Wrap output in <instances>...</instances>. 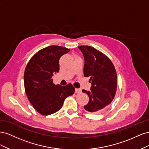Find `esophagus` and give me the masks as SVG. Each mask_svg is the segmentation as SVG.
Instances as JSON below:
<instances>
[{"label":"esophagus","mask_w":149,"mask_h":149,"mask_svg":"<svg viewBox=\"0 0 149 149\" xmlns=\"http://www.w3.org/2000/svg\"><path fill=\"white\" fill-rule=\"evenodd\" d=\"M81 92V90L78 88H76L75 89V93H80Z\"/></svg>","instance_id":"34e87169"}]
</instances>
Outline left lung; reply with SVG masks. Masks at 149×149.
I'll use <instances>...</instances> for the list:
<instances>
[{
  "label": "left lung",
  "mask_w": 149,
  "mask_h": 149,
  "mask_svg": "<svg viewBox=\"0 0 149 149\" xmlns=\"http://www.w3.org/2000/svg\"><path fill=\"white\" fill-rule=\"evenodd\" d=\"M78 48L84 58V76L90 77V91L82 90L89 98L85 110L93 114L100 113L113 100L117 89V74L112 61L104 54L90 46Z\"/></svg>",
  "instance_id": "8db88e82"
}]
</instances>
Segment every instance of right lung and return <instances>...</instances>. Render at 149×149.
Listing matches in <instances>:
<instances>
[{
  "mask_svg": "<svg viewBox=\"0 0 149 149\" xmlns=\"http://www.w3.org/2000/svg\"><path fill=\"white\" fill-rule=\"evenodd\" d=\"M70 49L49 46L40 49L31 57L25 68L24 86L30 102L40 114L55 113L62 107L65 99L74 93L72 84L65 86L53 83L54 73L60 70L59 60Z\"/></svg>",
  "mask_w": 149,
  "mask_h": 149,
  "instance_id": "add662e5",
  "label": "right lung"
}]
</instances>
